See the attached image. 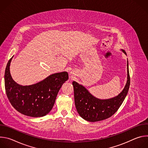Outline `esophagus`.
<instances>
[{"mask_svg": "<svg viewBox=\"0 0 148 148\" xmlns=\"http://www.w3.org/2000/svg\"><path fill=\"white\" fill-rule=\"evenodd\" d=\"M71 75H72V77H71V78H72V79H73V78H74V77H73V73H72V74H71Z\"/></svg>", "mask_w": 148, "mask_h": 148, "instance_id": "1", "label": "esophagus"}]
</instances>
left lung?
I'll list each match as a JSON object with an SVG mask.
<instances>
[{
  "label": "left lung",
  "mask_w": 148,
  "mask_h": 148,
  "mask_svg": "<svg viewBox=\"0 0 148 148\" xmlns=\"http://www.w3.org/2000/svg\"><path fill=\"white\" fill-rule=\"evenodd\" d=\"M121 50L126 55L124 50ZM75 105L81 118L89 122H97L106 119L114 115L119 109L127 95L130 86L128 61L127 60V81L123 90L116 96L101 99L92 95L81 84L73 82Z\"/></svg>",
  "instance_id": "1"
}]
</instances>
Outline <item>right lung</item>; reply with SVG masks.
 Wrapping results in <instances>:
<instances>
[{
  "label": "right lung",
  "instance_id": "right-lung-1",
  "mask_svg": "<svg viewBox=\"0 0 148 148\" xmlns=\"http://www.w3.org/2000/svg\"><path fill=\"white\" fill-rule=\"evenodd\" d=\"M13 57L8 61L5 73V86L8 98L18 112L31 117H41L52 110L62 84L69 79L67 72L53 74L45 79L30 86L16 82L10 72Z\"/></svg>",
  "mask_w": 148,
  "mask_h": 148
}]
</instances>
